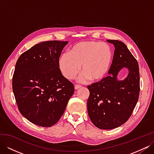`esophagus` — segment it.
<instances>
[{"label": "esophagus", "instance_id": "34e87169", "mask_svg": "<svg viewBox=\"0 0 154 154\" xmlns=\"http://www.w3.org/2000/svg\"><path fill=\"white\" fill-rule=\"evenodd\" d=\"M81 87H82V86H81V85H76L75 86H74V88H75L76 90L78 89V88H81Z\"/></svg>", "mask_w": 154, "mask_h": 154}]
</instances>
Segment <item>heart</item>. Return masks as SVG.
I'll list each match as a JSON object with an SVG mask.
<instances>
[{
	"label": "heart",
	"mask_w": 154,
	"mask_h": 154,
	"mask_svg": "<svg viewBox=\"0 0 154 154\" xmlns=\"http://www.w3.org/2000/svg\"><path fill=\"white\" fill-rule=\"evenodd\" d=\"M112 59V49L108 44L92 40L81 42L73 45L68 54L60 56L59 67L65 77L72 80L81 66L83 74L80 80L89 79L96 82L101 80L108 72Z\"/></svg>",
	"instance_id": "1"
}]
</instances>
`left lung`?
<instances>
[{
    "mask_svg": "<svg viewBox=\"0 0 154 154\" xmlns=\"http://www.w3.org/2000/svg\"><path fill=\"white\" fill-rule=\"evenodd\" d=\"M106 41L115 48L109 76L87 86V110L96 127L110 130L124 124L131 116L139 98L140 78L138 63L127 45L119 40ZM123 68L128 69V75L119 81L117 75Z\"/></svg>",
    "mask_w": 154,
    "mask_h": 154,
    "instance_id": "1",
    "label": "left lung"
}]
</instances>
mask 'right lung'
<instances>
[{
  "label": "right lung",
  "instance_id": "add662e5",
  "mask_svg": "<svg viewBox=\"0 0 154 154\" xmlns=\"http://www.w3.org/2000/svg\"><path fill=\"white\" fill-rule=\"evenodd\" d=\"M67 41L37 44L18 58L12 87L21 114L43 127L57 123L73 95L72 83L65 78L59 58Z\"/></svg>",
  "mask_w": 154,
  "mask_h": 154
}]
</instances>
